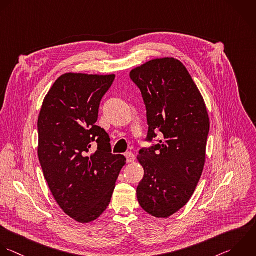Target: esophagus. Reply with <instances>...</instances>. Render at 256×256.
<instances>
[{
	"label": "esophagus",
	"mask_w": 256,
	"mask_h": 256,
	"mask_svg": "<svg viewBox=\"0 0 256 256\" xmlns=\"http://www.w3.org/2000/svg\"><path fill=\"white\" fill-rule=\"evenodd\" d=\"M126 160L128 162H134L136 160V156L132 154V152H128L126 154Z\"/></svg>",
	"instance_id": "1"
}]
</instances>
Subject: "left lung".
Listing matches in <instances>:
<instances>
[{"label":"left lung","instance_id":"obj_1","mask_svg":"<svg viewBox=\"0 0 256 256\" xmlns=\"http://www.w3.org/2000/svg\"><path fill=\"white\" fill-rule=\"evenodd\" d=\"M146 108L148 140L162 136L138 162L144 170L136 196L140 206L168 218L192 196L204 172L210 116L204 100L184 64L174 58H154L130 70Z\"/></svg>","mask_w":256,"mask_h":256}]
</instances>
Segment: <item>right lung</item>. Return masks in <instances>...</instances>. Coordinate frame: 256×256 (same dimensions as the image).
<instances>
[{"label": "right lung", "mask_w": 256, "mask_h": 256, "mask_svg": "<svg viewBox=\"0 0 256 256\" xmlns=\"http://www.w3.org/2000/svg\"><path fill=\"white\" fill-rule=\"evenodd\" d=\"M116 74L66 72L44 98L38 118V154L50 190L62 212L80 224L106 210L126 158L110 154L98 126L100 102ZM98 150L90 156L91 142Z\"/></svg>", "instance_id": "right-lung-1"}]
</instances>
